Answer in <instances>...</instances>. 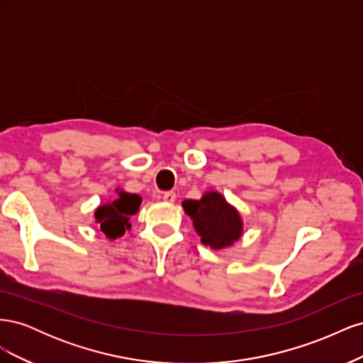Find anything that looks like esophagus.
I'll return each mask as SVG.
<instances>
[{
  "label": "esophagus",
  "instance_id": "obj_1",
  "mask_svg": "<svg viewBox=\"0 0 363 363\" xmlns=\"http://www.w3.org/2000/svg\"><path fill=\"white\" fill-rule=\"evenodd\" d=\"M175 192H172V191H168V192H164L163 194V201H167V203H174L175 201Z\"/></svg>",
  "mask_w": 363,
  "mask_h": 363
}]
</instances>
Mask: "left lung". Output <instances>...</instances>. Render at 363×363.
Segmentation results:
<instances>
[{"instance_id":"8db88e82","label":"left lung","mask_w":363,"mask_h":363,"mask_svg":"<svg viewBox=\"0 0 363 363\" xmlns=\"http://www.w3.org/2000/svg\"><path fill=\"white\" fill-rule=\"evenodd\" d=\"M183 208L194 219V227L203 244L219 250L232 245L233 240L240 238V218L221 194L207 192L201 200H184Z\"/></svg>"}]
</instances>
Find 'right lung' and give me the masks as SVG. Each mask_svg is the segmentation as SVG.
Here are the masks:
<instances>
[{
  "label": "right lung",
  "instance_id": "right-lung-1",
  "mask_svg": "<svg viewBox=\"0 0 363 363\" xmlns=\"http://www.w3.org/2000/svg\"><path fill=\"white\" fill-rule=\"evenodd\" d=\"M140 206V196L136 194L121 192L119 199L112 201L107 206H100L96 208L95 218L96 223L100 224L101 232L108 238H118L125 233L130 228L128 219L131 215L138 212Z\"/></svg>",
  "mask_w": 363,
  "mask_h": 363
}]
</instances>
